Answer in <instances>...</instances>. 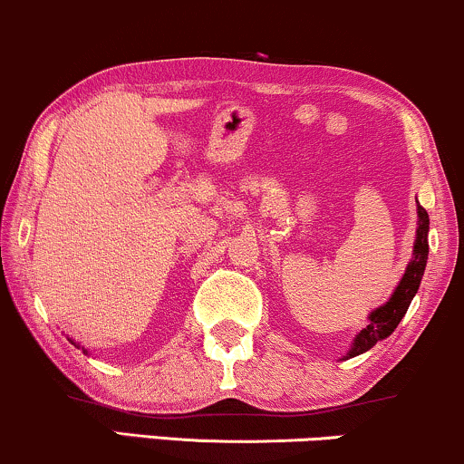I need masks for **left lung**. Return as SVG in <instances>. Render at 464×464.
I'll list each match as a JSON object with an SVG mask.
<instances>
[{"label": "left lung", "mask_w": 464, "mask_h": 464, "mask_svg": "<svg viewBox=\"0 0 464 464\" xmlns=\"http://www.w3.org/2000/svg\"><path fill=\"white\" fill-rule=\"evenodd\" d=\"M428 231H430L428 211L417 203V231H415V244H412V256L409 266H406L398 287L393 289L392 298L367 315V320L370 322H367V326L362 328V331L356 333V337L353 339V345H350V350L345 353L343 361L367 353V350H372L373 345L382 342V339H387L389 334L398 328L401 317H404L406 311H409L411 300L415 298L417 289L421 285L423 270H426V264H428Z\"/></svg>", "instance_id": "8db88e82"}]
</instances>
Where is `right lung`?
Listing matches in <instances>:
<instances>
[{"label":"right lung","mask_w":464,"mask_h":464,"mask_svg":"<svg viewBox=\"0 0 464 464\" xmlns=\"http://www.w3.org/2000/svg\"><path fill=\"white\" fill-rule=\"evenodd\" d=\"M69 342L75 343V342H72V339H69ZM75 345H77V348H80V343H75ZM82 350H83V348H82ZM83 354H88V350H83Z\"/></svg>","instance_id":"right-lung-1"}]
</instances>
